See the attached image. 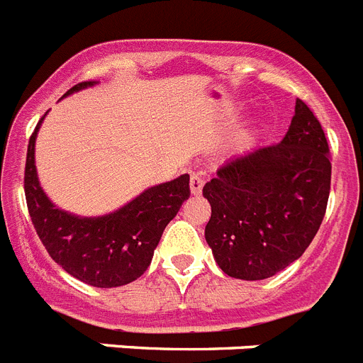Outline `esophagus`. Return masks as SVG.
Segmentation results:
<instances>
[{
    "label": "esophagus",
    "instance_id": "esophagus-1",
    "mask_svg": "<svg viewBox=\"0 0 363 363\" xmlns=\"http://www.w3.org/2000/svg\"><path fill=\"white\" fill-rule=\"evenodd\" d=\"M203 184H205V174L203 172L196 171V172H192L191 174V192L192 194H200L201 189H203Z\"/></svg>",
    "mask_w": 363,
    "mask_h": 363
}]
</instances>
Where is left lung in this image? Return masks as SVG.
I'll use <instances>...</instances> for the list:
<instances>
[{
	"label": "left lung",
	"instance_id": "1",
	"mask_svg": "<svg viewBox=\"0 0 363 363\" xmlns=\"http://www.w3.org/2000/svg\"><path fill=\"white\" fill-rule=\"evenodd\" d=\"M331 191L329 145L318 118L296 99L280 143L220 167L207 182L205 240L225 274L265 280L300 258L318 233Z\"/></svg>",
	"mask_w": 363,
	"mask_h": 363
}]
</instances>
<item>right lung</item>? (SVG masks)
I'll use <instances>...</instances> for the list:
<instances>
[{"label":"right lung","instance_id":"add662e5","mask_svg":"<svg viewBox=\"0 0 363 363\" xmlns=\"http://www.w3.org/2000/svg\"><path fill=\"white\" fill-rule=\"evenodd\" d=\"M96 82L74 85L65 96ZM28 140L25 163V198L32 225L50 258L70 277L92 287H120L142 277L150 265L154 249L167 223L191 196L189 174L154 185L121 209L105 216H76L57 209L47 198L38 179L34 145L41 121Z\"/></svg>","mask_w":363,"mask_h":363}]
</instances>
